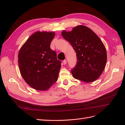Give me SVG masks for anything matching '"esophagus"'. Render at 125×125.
Masks as SVG:
<instances>
[{
	"mask_svg": "<svg viewBox=\"0 0 125 125\" xmlns=\"http://www.w3.org/2000/svg\"><path fill=\"white\" fill-rule=\"evenodd\" d=\"M63 63L64 65H66V64L67 63V60H64L63 61Z\"/></svg>",
	"mask_w": 125,
	"mask_h": 125,
	"instance_id": "esophagus-1",
	"label": "esophagus"
}]
</instances>
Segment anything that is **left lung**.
<instances>
[{"label": "left lung", "mask_w": 125, "mask_h": 125, "mask_svg": "<svg viewBox=\"0 0 125 125\" xmlns=\"http://www.w3.org/2000/svg\"><path fill=\"white\" fill-rule=\"evenodd\" d=\"M76 52L77 62L71 73L74 78L86 83L93 82L103 73L107 54L103 42L92 30L78 25L72 31L62 32Z\"/></svg>", "instance_id": "obj_1"}]
</instances>
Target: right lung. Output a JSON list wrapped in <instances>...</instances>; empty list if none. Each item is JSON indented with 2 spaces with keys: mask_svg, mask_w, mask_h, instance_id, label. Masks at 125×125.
Masks as SVG:
<instances>
[{
  "mask_svg": "<svg viewBox=\"0 0 125 125\" xmlns=\"http://www.w3.org/2000/svg\"><path fill=\"white\" fill-rule=\"evenodd\" d=\"M54 32L37 31L22 45L18 54L21 74L32 88L45 91L57 81L61 62L50 45Z\"/></svg>",
  "mask_w": 125,
  "mask_h": 125,
  "instance_id": "right-lung-1",
  "label": "right lung"
}]
</instances>
